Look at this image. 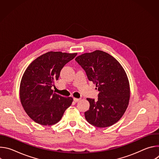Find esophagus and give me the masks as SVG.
<instances>
[{
	"label": "esophagus",
	"mask_w": 159,
	"mask_h": 159,
	"mask_svg": "<svg viewBox=\"0 0 159 159\" xmlns=\"http://www.w3.org/2000/svg\"><path fill=\"white\" fill-rule=\"evenodd\" d=\"M80 100V98H74V101L75 102H78V101H79Z\"/></svg>",
	"instance_id": "1"
}]
</instances>
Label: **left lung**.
<instances>
[{
  "label": "left lung",
  "instance_id": "left-lung-1",
  "mask_svg": "<svg viewBox=\"0 0 159 159\" xmlns=\"http://www.w3.org/2000/svg\"><path fill=\"white\" fill-rule=\"evenodd\" d=\"M75 60L99 92L98 101L87 98L90 107L84 113L86 120L98 128L114 125L124 115L130 97L129 80L123 66L101 50L82 54Z\"/></svg>",
  "mask_w": 159,
  "mask_h": 159
}]
</instances>
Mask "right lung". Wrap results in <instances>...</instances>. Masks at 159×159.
<instances>
[{"label": "right lung", "mask_w": 159, "mask_h": 159, "mask_svg": "<svg viewBox=\"0 0 159 159\" xmlns=\"http://www.w3.org/2000/svg\"><path fill=\"white\" fill-rule=\"evenodd\" d=\"M77 54L49 52L36 58L26 69L20 84V100L34 122L44 126L55 125L72 104V97L61 96L52 87L64 65Z\"/></svg>", "instance_id": "add662e5"}]
</instances>
